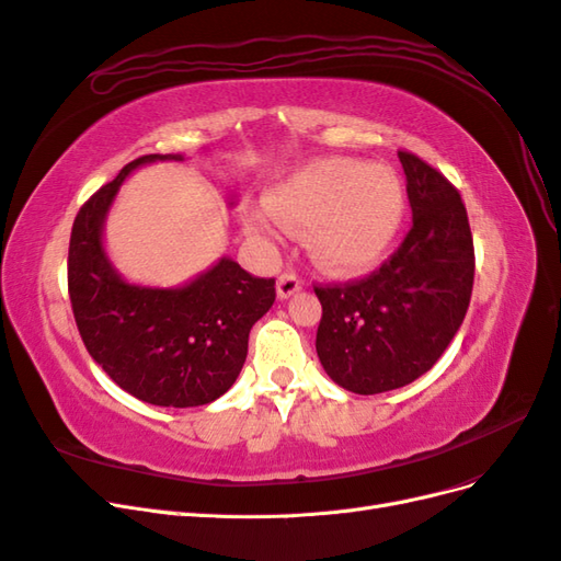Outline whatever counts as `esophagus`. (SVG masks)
Returning <instances> with one entry per match:
<instances>
[{
    "label": "esophagus",
    "instance_id": "obj_1",
    "mask_svg": "<svg viewBox=\"0 0 561 561\" xmlns=\"http://www.w3.org/2000/svg\"><path fill=\"white\" fill-rule=\"evenodd\" d=\"M297 290H301V278L297 274H293V271H285V274L278 276L276 293H278L280 299L293 297Z\"/></svg>",
    "mask_w": 561,
    "mask_h": 561
}]
</instances>
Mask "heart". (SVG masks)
<instances>
[{
	"label": "heart",
	"instance_id": "obj_1",
	"mask_svg": "<svg viewBox=\"0 0 561 561\" xmlns=\"http://www.w3.org/2000/svg\"><path fill=\"white\" fill-rule=\"evenodd\" d=\"M404 186L393 168L355 159H320L271 192V206H248L245 225L276 236L283 222L311 229L318 264L358 271L379 262L402 225Z\"/></svg>",
	"mask_w": 561,
	"mask_h": 561
}]
</instances>
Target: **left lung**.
I'll return each mask as SVG.
<instances>
[{"label":"left lung","mask_w":561,"mask_h":561,"mask_svg":"<svg viewBox=\"0 0 561 561\" xmlns=\"http://www.w3.org/2000/svg\"><path fill=\"white\" fill-rule=\"evenodd\" d=\"M398 157L412 208L402 243L365 278L313 285L322 304L318 358L332 381L360 396L426 375L472 295L474 248L461 194L412 151Z\"/></svg>","instance_id":"obj_1"}]
</instances>
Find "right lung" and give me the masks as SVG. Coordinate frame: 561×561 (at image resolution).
Returning <instances> with one entry per match:
<instances>
[{"label": "right lung", "mask_w": 561, "mask_h": 561, "mask_svg": "<svg viewBox=\"0 0 561 561\" xmlns=\"http://www.w3.org/2000/svg\"><path fill=\"white\" fill-rule=\"evenodd\" d=\"M122 168L79 208L67 254V290L83 346L126 393L159 407H198L225 396L248 355V334L276 301V280L219 260L178 290L118 278L103 250V222L126 175Z\"/></svg>", "instance_id": "1"}]
</instances>
